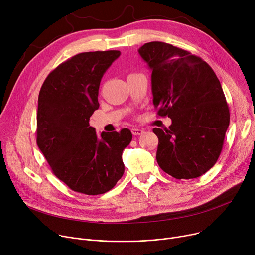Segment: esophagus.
Returning <instances> with one entry per match:
<instances>
[{
    "instance_id": "esophagus-1",
    "label": "esophagus",
    "mask_w": 255,
    "mask_h": 255,
    "mask_svg": "<svg viewBox=\"0 0 255 255\" xmlns=\"http://www.w3.org/2000/svg\"><path fill=\"white\" fill-rule=\"evenodd\" d=\"M131 132H132L133 136H140V134H143V133H144V129L133 128H131Z\"/></svg>"
}]
</instances>
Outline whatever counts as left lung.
Here are the masks:
<instances>
[{"label":"left lung","instance_id":"1","mask_svg":"<svg viewBox=\"0 0 255 255\" xmlns=\"http://www.w3.org/2000/svg\"><path fill=\"white\" fill-rule=\"evenodd\" d=\"M151 69L153 105L169 128H154L156 160L176 179L198 178L210 170L222 150L230 110L212 68L190 52L163 42L139 48Z\"/></svg>","mask_w":255,"mask_h":255}]
</instances>
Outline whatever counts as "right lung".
<instances>
[{
    "label": "right lung",
    "instance_id": "obj_1",
    "mask_svg": "<svg viewBox=\"0 0 255 255\" xmlns=\"http://www.w3.org/2000/svg\"><path fill=\"white\" fill-rule=\"evenodd\" d=\"M119 55L118 50L74 55L49 73L39 93L38 147L59 180L88 196L109 191L123 177V151L132 138L128 128L99 136L88 123L100 106L103 75Z\"/></svg>",
    "mask_w": 255,
    "mask_h": 255
}]
</instances>
